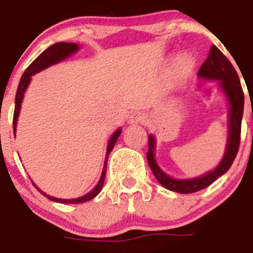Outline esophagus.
Segmentation results:
<instances>
[{"instance_id":"obj_1","label":"esophagus","mask_w":253,"mask_h":253,"mask_svg":"<svg viewBox=\"0 0 253 253\" xmlns=\"http://www.w3.org/2000/svg\"><path fill=\"white\" fill-rule=\"evenodd\" d=\"M146 116L142 112H133L128 117V124L129 125H143L146 122Z\"/></svg>"}]
</instances>
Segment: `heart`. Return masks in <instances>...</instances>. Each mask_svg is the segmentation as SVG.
I'll return each mask as SVG.
<instances>
[{
  "mask_svg": "<svg viewBox=\"0 0 253 253\" xmlns=\"http://www.w3.org/2000/svg\"><path fill=\"white\" fill-rule=\"evenodd\" d=\"M193 67H194V61H193L192 56L180 55L175 59L171 69V76L174 81L181 82L188 78L192 73Z\"/></svg>",
  "mask_w": 253,
  "mask_h": 253,
  "instance_id": "1",
  "label": "heart"
}]
</instances>
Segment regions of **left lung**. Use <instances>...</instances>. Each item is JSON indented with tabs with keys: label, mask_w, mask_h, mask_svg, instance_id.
<instances>
[{
	"label": "left lung",
	"mask_w": 253,
	"mask_h": 253,
	"mask_svg": "<svg viewBox=\"0 0 253 253\" xmlns=\"http://www.w3.org/2000/svg\"><path fill=\"white\" fill-rule=\"evenodd\" d=\"M198 76L207 81H219L220 88L226 94L229 103L228 142H227L226 152H224V156L220 160L219 165L213 171L207 172L203 176L186 179V180L172 179L169 175H166L155 161V138L152 135L149 136V151H147L146 158L149 161L150 169L152 170L155 177L164 188L172 190V192L181 193V194L199 192L202 189L211 185V183H214L218 177L222 176L231 168L234 159L237 156L238 149H240L241 124H242L245 95H243L237 72L231 61L224 56V54L215 45H213L211 47L208 58L200 67Z\"/></svg>",
	"instance_id": "left-lung-1"
}]
</instances>
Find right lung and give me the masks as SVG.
<instances>
[{"instance_id":"right-lung-1","label":"right lung","mask_w":253,"mask_h":253,"mask_svg":"<svg viewBox=\"0 0 253 253\" xmlns=\"http://www.w3.org/2000/svg\"><path fill=\"white\" fill-rule=\"evenodd\" d=\"M78 50V45L74 44V42H56V44H53L51 46L47 47L46 50H44L35 60L31 63L27 69L25 70V73L22 74L21 79H20L19 87H17V92H16V98H15V112H13V135L16 133V125H17V118H19V113H20V108H21V103L22 99H24V93L26 90L27 85L30 83L31 81V76L39 73L40 70L45 69V68L50 67V65L56 64L59 61L64 60L65 58H68L69 55L74 54ZM121 128H118L117 131L115 132L111 137L110 142H108V146H107V154H106V160H104V166H103V171H102L101 179H99L98 184L95 185V188L93 189L92 192H89L88 194L83 195L81 198H77V199H58V198L50 197V195L45 194L44 192H42L38 186L34 184L36 189H38L39 192L42 193V195L47 198V199L53 200V202H58V203H64V204H79V203H84V202H88V200L93 199L95 195H98L99 192L103 188V183H104V177H106V171H107V160H108V155L111 154L112 149L115 147L116 142L118 140V136L121 135Z\"/></svg>"}]
</instances>
